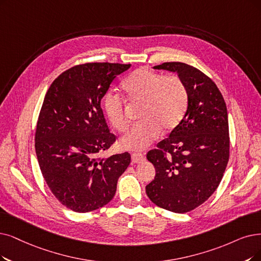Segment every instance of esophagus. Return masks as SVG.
Returning <instances> with one entry per match:
<instances>
[{
  "instance_id": "1",
  "label": "esophagus",
  "mask_w": 261,
  "mask_h": 261,
  "mask_svg": "<svg viewBox=\"0 0 261 261\" xmlns=\"http://www.w3.org/2000/svg\"><path fill=\"white\" fill-rule=\"evenodd\" d=\"M145 161L144 155H142L141 153H133L132 154V162L134 164H139Z\"/></svg>"
}]
</instances>
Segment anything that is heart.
Wrapping results in <instances>:
<instances>
[{"label": "heart", "instance_id": "1", "mask_svg": "<svg viewBox=\"0 0 261 261\" xmlns=\"http://www.w3.org/2000/svg\"><path fill=\"white\" fill-rule=\"evenodd\" d=\"M126 100L138 107L139 121L121 139L123 149L143 150L181 123L189 105V92L184 81L176 75H163L148 67H140L123 83ZM103 107L114 129L125 133L129 127L126 103L119 95L109 94Z\"/></svg>", "mask_w": 261, "mask_h": 261}]
</instances>
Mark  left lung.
<instances>
[{"mask_svg": "<svg viewBox=\"0 0 261 261\" xmlns=\"http://www.w3.org/2000/svg\"><path fill=\"white\" fill-rule=\"evenodd\" d=\"M154 68L176 72L187 88L189 105L168 138L148 152L156 174L145 192L158 206L186 213L209 199L223 179L230 149L227 108L214 81L198 68L181 62Z\"/></svg>", "mask_w": 261, "mask_h": 261, "instance_id": "obj_1", "label": "left lung"}]
</instances>
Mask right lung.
<instances>
[{"label":"right lung","mask_w":261,"mask_h":261,"mask_svg":"<svg viewBox=\"0 0 261 261\" xmlns=\"http://www.w3.org/2000/svg\"><path fill=\"white\" fill-rule=\"evenodd\" d=\"M129 67L109 62L78 64L59 75L46 93L35 151L51 193L67 209L86 213L106 205L130 163L128 152L106 160L100 156L117 140L100 100L113 79Z\"/></svg>","instance_id":"right-lung-1"}]
</instances>
